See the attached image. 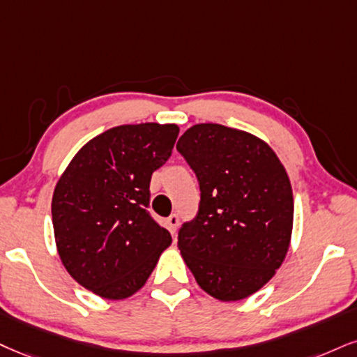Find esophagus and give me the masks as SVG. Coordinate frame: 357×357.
<instances>
[{
    "label": "esophagus",
    "instance_id": "obj_1",
    "mask_svg": "<svg viewBox=\"0 0 357 357\" xmlns=\"http://www.w3.org/2000/svg\"><path fill=\"white\" fill-rule=\"evenodd\" d=\"M178 222H180V218H178V215H177V213H172L170 217L167 218V227H169L170 233H175V231H177V228H178Z\"/></svg>",
    "mask_w": 357,
    "mask_h": 357
}]
</instances>
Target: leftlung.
Masks as SVG:
<instances>
[{
    "label": "left lung",
    "instance_id": "left-lung-1",
    "mask_svg": "<svg viewBox=\"0 0 357 357\" xmlns=\"http://www.w3.org/2000/svg\"><path fill=\"white\" fill-rule=\"evenodd\" d=\"M177 151L195 172L200 204L178 230L197 283L220 301H238L273 278L288 252L293 190L271 147L248 132L197 124Z\"/></svg>",
    "mask_w": 357,
    "mask_h": 357
}]
</instances>
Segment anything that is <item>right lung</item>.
Segmentation results:
<instances>
[{
    "label": "right lung",
    "mask_w": 357,
    "mask_h": 357,
    "mask_svg": "<svg viewBox=\"0 0 357 357\" xmlns=\"http://www.w3.org/2000/svg\"><path fill=\"white\" fill-rule=\"evenodd\" d=\"M178 127L119 126L89 140L52 195L57 253L69 275L105 300L142 288L172 243L149 213L151 178L172 155Z\"/></svg>",
    "instance_id": "obj_1"
}]
</instances>
